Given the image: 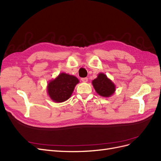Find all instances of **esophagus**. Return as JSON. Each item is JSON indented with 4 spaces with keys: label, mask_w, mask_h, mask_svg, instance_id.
<instances>
[{
    "label": "esophagus",
    "mask_w": 161,
    "mask_h": 161,
    "mask_svg": "<svg viewBox=\"0 0 161 161\" xmlns=\"http://www.w3.org/2000/svg\"><path fill=\"white\" fill-rule=\"evenodd\" d=\"M81 80H82V82H86L88 81V78H86V77L82 78V79H81Z\"/></svg>",
    "instance_id": "1"
}]
</instances>
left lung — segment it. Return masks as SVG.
Listing matches in <instances>:
<instances>
[{
	"label": "left lung",
	"instance_id": "1",
	"mask_svg": "<svg viewBox=\"0 0 161 161\" xmlns=\"http://www.w3.org/2000/svg\"><path fill=\"white\" fill-rule=\"evenodd\" d=\"M95 90L101 96L110 97L114 93L115 85L103 73L99 74L97 79L92 81Z\"/></svg>",
	"mask_w": 161,
	"mask_h": 161
}]
</instances>
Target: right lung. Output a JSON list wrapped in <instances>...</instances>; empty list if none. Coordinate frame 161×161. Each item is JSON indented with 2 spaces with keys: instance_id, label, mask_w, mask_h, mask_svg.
<instances>
[{
  "instance_id": "add662e5",
  "label": "right lung",
  "mask_w": 161,
  "mask_h": 161,
  "mask_svg": "<svg viewBox=\"0 0 161 161\" xmlns=\"http://www.w3.org/2000/svg\"><path fill=\"white\" fill-rule=\"evenodd\" d=\"M79 82L75 76L61 73L55 80L50 81L47 91L52 100L63 102L70 98L76 85Z\"/></svg>"
}]
</instances>
